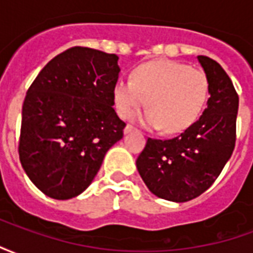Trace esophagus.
Returning <instances> with one entry per match:
<instances>
[{
    "instance_id": "1",
    "label": "esophagus",
    "mask_w": 253,
    "mask_h": 253,
    "mask_svg": "<svg viewBox=\"0 0 253 253\" xmlns=\"http://www.w3.org/2000/svg\"><path fill=\"white\" fill-rule=\"evenodd\" d=\"M132 130H134V126H132V125H127V126L125 127V134L132 131Z\"/></svg>"
}]
</instances>
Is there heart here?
<instances>
[{"instance_id":"b5f03b06","label":"heart","mask_w":253,"mask_h":253,"mask_svg":"<svg viewBox=\"0 0 253 253\" xmlns=\"http://www.w3.org/2000/svg\"><path fill=\"white\" fill-rule=\"evenodd\" d=\"M209 77L202 69L176 61L139 65L130 80L121 78L112 88L118 115L130 118L145 103L141 121L167 134L184 131L195 123L209 99Z\"/></svg>"}]
</instances>
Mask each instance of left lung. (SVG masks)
<instances>
[{"label": "left lung", "instance_id": "1", "mask_svg": "<svg viewBox=\"0 0 253 253\" xmlns=\"http://www.w3.org/2000/svg\"><path fill=\"white\" fill-rule=\"evenodd\" d=\"M198 61L210 84L203 114L176 137L148 138L137 159L138 172L150 192L167 201H191L210 188L236 145L239 94L219 63L205 55Z\"/></svg>", "mask_w": 253, "mask_h": 253}]
</instances>
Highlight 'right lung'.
Listing matches in <instances>:
<instances>
[{"instance_id": "add662e5", "label": "right lung", "mask_w": 253, "mask_h": 253, "mask_svg": "<svg viewBox=\"0 0 253 253\" xmlns=\"http://www.w3.org/2000/svg\"><path fill=\"white\" fill-rule=\"evenodd\" d=\"M118 55L72 47L52 58L23 104L20 163L44 195L70 199L88 188L108 149L123 137L112 88Z\"/></svg>"}]
</instances>
